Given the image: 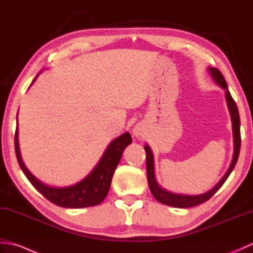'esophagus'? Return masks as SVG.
Instances as JSON below:
<instances>
[{"label": "esophagus", "mask_w": 253, "mask_h": 253, "mask_svg": "<svg viewBox=\"0 0 253 253\" xmlns=\"http://www.w3.org/2000/svg\"><path fill=\"white\" fill-rule=\"evenodd\" d=\"M132 133H133V136L137 137V138H139V139L143 138V130H142L141 126L136 125L135 127H133V129H132Z\"/></svg>", "instance_id": "esophagus-1"}]
</instances>
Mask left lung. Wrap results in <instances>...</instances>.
<instances>
[{
	"mask_svg": "<svg viewBox=\"0 0 253 253\" xmlns=\"http://www.w3.org/2000/svg\"><path fill=\"white\" fill-rule=\"evenodd\" d=\"M208 69L212 79L214 80V83H216L219 87H222L225 90V98H226V103L228 106L230 118H232V124H233L234 155H233L232 163H230L227 171L222 177L221 180H219L217 184L209 191L201 193V195H193V196L181 195V193H174L164 189V188H162L158 184L157 179H155V174H154V159H153L152 150L148 146V144H146V146H144V150H146V155H147V177H148L149 188L150 190H151L153 197L157 199L159 202L166 204V206L185 209V208H191V207L198 206V204H201L203 202H206L207 200H209V199L223 186L224 182L226 181L228 176L233 171L236 163H237V160L239 157L241 138H240V118H239L237 105H236V102L232 98V95H230V92L227 88L226 80H225L222 73L219 72L217 68H214V67H209Z\"/></svg>",
	"mask_w": 253,
	"mask_h": 253,
	"instance_id": "8db88e82",
	"label": "left lung"
}]
</instances>
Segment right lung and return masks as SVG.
<instances>
[{
	"label": "right lung",
	"mask_w": 253,
	"mask_h": 253,
	"mask_svg": "<svg viewBox=\"0 0 253 253\" xmlns=\"http://www.w3.org/2000/svg\"><path fill=\"white\" fill-rule=\"evenodd\" d=\"M38 76H39V74L32 80L31 84L36 82ZM131 142L130 133L124 132L123 135L110 142L98 164L84 179L76 182L75 185L60 188L45 185L44 182L40 181L37 177L32 175L30 170L26 168L19 151L18 126L16 127L15 132L16 157H17L21 170L24 171L31 185L52 203L56 204L58 207L74 209L98 206L104 200L110 190L112 177L114 175L118 163H120L124 150Z\"/></svg>",
	"instance_id": "add662e5"
}]
</instances>
